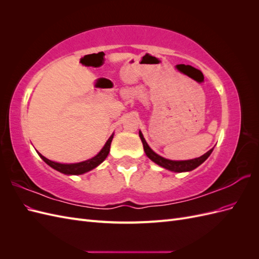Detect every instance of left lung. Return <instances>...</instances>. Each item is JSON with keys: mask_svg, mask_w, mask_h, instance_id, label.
<instances>
[{"mask_svg": "<svg viewBox=\"0 0 259 259\" xmlns=\"http://www.w3.org/2000/svg\"><path fill=\"white\" fill-rule=\"evenodd\" d=\"M139 137L142 139L143 145H144V150L147 154V156L151 161H153L155 164H158V165L166 168L168 170L171 171H177V173H182V171H190L194 168H197L199 165L204 162L208 156L210 155L211 151H213V149H210L209 151H207L205 154L201 155L200 158H195L192 160H187V161H171V160H167L165 158H163V156L156 154L152 149L148 146L147 142L145 140L142 132L139 131Z\"/></svg>", "mask_w": 259, "mask_h": 259, "instance_id": "obj_1", "label": "left lung"}]
</instances>
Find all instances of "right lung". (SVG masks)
<instances>
[{
  "mask_svg": "<svg viewBox=\"0 0 259 259\" xmlns=\"http://www.w3.org/2000/svg\"><path fill=\"white\" fill-rule=\"evenodd\" d=\"M112 138H113V134L110 136V138L107 140V143L105 144L104 148L101 149L97 155H95L94 158H92L90 160H86V161H83L80 163H73V164L57 163V162H54V161L46 159L45 156H43L41 153H38V152L37 153L46 164H49L51 167L60 171V173L66 174V175H81V174L86 173V171H90L93 168L97 167L100 163H103L106 160V158L109 154V151H110Z\"/></svg>",
  "mask_w": 259,
  "mask_h": 259,
  "instance_id": "obj_1",
  "label": "right lung"
}]
</instances>
